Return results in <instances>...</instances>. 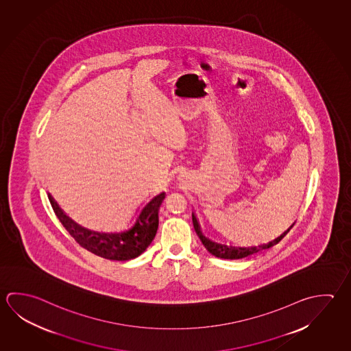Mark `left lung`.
<instances>
[{"instance_id":"1","label":"left lung","mask_w":351,"mask_h":351,"mask_svg":"<svg viewBox=\"0 0 351 351\" xmlns=\"http://www.w3.org/2000/svg\"><path fill=\"white\" fill-rule=\"evenodd\" d=\"M191 217H193V225L197 235L199 236L200 241L203 243L205 249L210 252L211 255L219 257V258H225V260H239V258H245L251 255H255L257 252H261L263 250L271 249L274 245L280 243V240L287 235L289 230L293 228L294 221L286 231H283L280 235L277 236L272 239L268 243H260V245H252V246H236V245H226V243H217L209 239L208 236H205L204 232L200 229L198 219L195 217L194 213H191Z\"/></svg>"}]
</instances>
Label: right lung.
I'll return each mask as SVG.
<instances>
[{
    "mask_svg": "<svg viewBox=\"0 0 351 351\" xmlns=\"http://www.w3.org/2000/svg\"><path fill=\"white\" fill-rule=\"evenodd\" d=\"M166 193L162 191L142 205L131 221L119 229L96 231L84 228L65 215L51 194V208L59 221L82 247L108 260L128 261L146 251L158 229V210Z\"/></svg>",
    "mask_w": 351,
    "mask_h": 351,
    "instance_id": "add662e5",
    "label": "right lung"
}]
</instances>
